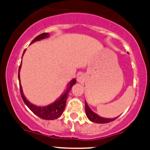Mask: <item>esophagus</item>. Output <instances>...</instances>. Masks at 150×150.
<instances>
[{"mask_svg": "<svg viewBox=\"0 0 150 150\" xmlns=\"http://www.w3.org/2000/svg\"><path fill=\"white\" fill-rule=\"evenodd\" d=\"M85 80V76L82 74H79L77 77V80L78 82H82Z\"/></svg>", "mask_w": 150, "mask_h": 150, "instance_id": "obj_1", "label": "esophagus"}]
</instances>
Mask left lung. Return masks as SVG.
<instances>
[{"label":"left lung","instance_id":"1","mask_svg":"<svg viewBox=\"0 0 150 150\" xmlns=\"http://www.w3.org/2000/svg\"><path fill=\"white\" fill-rule=\"evenodd\" d=\"M85 113L87 115V118H89V120H91L92 122L97 123H110V122L113 121L114 120H116L118 117L113 118H103V117L99 116V115H97V113L93 112L92 110L90 109V108L89 107L88 104L85 101Z\"/></svg>","mask_w":150,"mask_h":150}]
</instances>
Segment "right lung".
<instances>
[{
	"label": "right lung",
	"mask_w": 150,
	"mask_h": 150,
	"mask_svg": "<svg viewBox=\"0 0 150 150\" xmlns=\"http://www.w3.org/2000/svg\"><path fill=\"white\" fill-rule=\"evenodd\" d=\"M49 37V33L41 34H39V36H37V37L34 38L33 40H32V42H31V44H32V43L35 42H37V41L42 40V39H46V38H48ZM25 51L26 49L24 51L22 56H23ZM21 65H22V63L21 64H20V67H19L18 80H19V82H20V94H21L22 99L24 102H25V104L27 105V107L30 108L34 114L37 115V116H39V118H42V119L54 120V119H56V118H59V117L62 115V113H63V111H64L65 108V104H66L67 98H68V94H69L68 93H69L70 90L71 89L72 87L76 83V80L74 78L70 81L69 83H68V88H67L66 91L62 94L59 99H58L57 100L55 101L54 102L52 103V104L45 106H38L30 102V101L26 99L25 95H24L23 91H22V85L21 84H20V70L21 69Z\"/></svg>",
	"instance_id": "1"
}]
</instances>
